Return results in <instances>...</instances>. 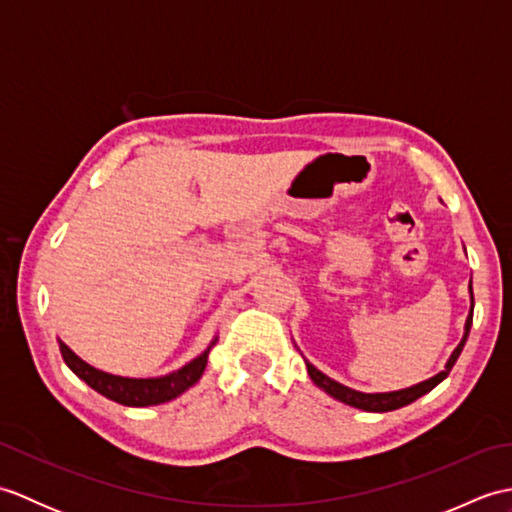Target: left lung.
Masks as SVG:
<instances>
[{"instance_id": "1", "label": "left lung", "mask_w": 512, "mask_h": 512, "mask_svg": "<svg viewBox=\"0 0 512 512\" xmlns=\"http://www.w3.org/2000/svg\"><path fill=\"white\" fill-rule=\"evenodd\" d=\"M469 290H471V314H469V317H466L464 336H462L460 345L453 350L451 358L447 361V367H444L440 374H436V376L429 378V380H424V383L413 385V387L400 389V391H389V394H363V391H356V389H350V387H345V385H341V383H336V380H332L330 376H325L323 372H319L317 367L310 365V363L306 361L308 374H310V378L314 380V385L321 387V389L325 391V394H330L332 398L345 402V405L356 407V409H363V411H394V409H400V407L409 405V402H413V400H418L420 396L427 394V391H431L433 387H436L438 383H442V380L449 376V372L453 369L455 361H458V356H460V352H462V347H464L466 339H469L471 323H473V303H475V301H473V286H471V284H469Z\"/></svg>"}]
</instances>
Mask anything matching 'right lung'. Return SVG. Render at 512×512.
I'll return each mask as SVG.
<instances>
[{"label":"right lung","mask_w":512,"mask_h":512,"mask_svg":"<svg viewBox=\"0 0 512 512\" xmlns=\"http://www.w3.org/2000/svg\"><path fill=\"white\" fill-rule=\"evenodd\" d=\"M215 341L206 347L198 358H193L191 363L180 367L178 372H171L160 378L114 376L81 361V358L76 356L63 341H59V350L65 365H68L72 372L83 380V383H88L94 391H99L101 396L110 398L118 402V405H125V407H149V405H160V402L178 398L189 387L198 383L200 376L204 374V367H206V361H209V352L215 345Z\"/></svg>","instance_id":"obj_1"}]
</instances>
